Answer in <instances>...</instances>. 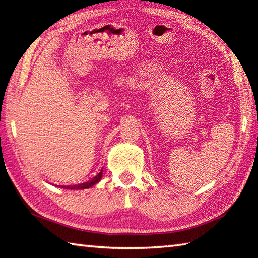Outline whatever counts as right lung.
I'll return each mask as SVG.
<instances>
[{
    "instance_id": "1",
    "label": "right lung",
    "mask_w": 258,
    "mask_h": 258,
    "mask_svg": "<svg viewBox=\"0 0 258 258\" xmlns=\"http://www.w3.org/2000/svg\"><path fill=\"white\" fill-rule=\"evenodd\" d=\"M102 171H103V170H101V172L97 173V174L95 175V177L92 178L89 181L84 182V183H80V185H78V186H77L78 189H87V188L92 187V186L95 185V183L99 182V181L101 180V178H102V174H103V173H102Z\"/></svg>"
}]
</instances>
